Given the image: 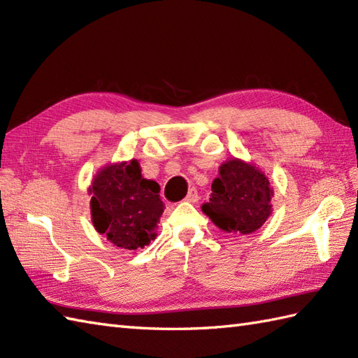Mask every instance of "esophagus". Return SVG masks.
Wrapping results in <instances>:
<instances>
[{"label":"esophagus","instance_id":"esophagus-1","mask_svg":"<svg viewBox=\"0 0 358 358\" xmlns=\"http://www.w3.org/2000/svg\"><path fill=\"white\" fill-rule=\"evenodd\" d=\"M186 201H189V203H196L199 201V192H196V189H191V191H189V194L186 195Z\"/></svg>","mask_w":358,"mask_h":358}]
</instances>
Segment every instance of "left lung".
Masks as SVG:
<instances>
[{"label": "left lung", "instance_id": "left-lung-1", "mask_svg": "<svg viewBox=\"0 0 358 358\" xmlns=\"http://www.w3.org/2000/svg\"><path fill=\"white\" fill-rule=\"evenodd\" d=\"M272 196L269 180L260 167L232 157L218 167L209 203L201 210L222 231L249 235L272 214Z\"/></svg>", "mask_w": 358, "mask_h": 358}]
</instances>
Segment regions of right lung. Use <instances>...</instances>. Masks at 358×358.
<instances>
[{
	"instance_id": "1",
	"label": "right lung",
	"mask_w": 358,
	"mask_h": 358,
	"mask_svg": "<svg viewBox=\"0 0 358 358\" xmlns=\"http://www.w3.org/2000/svg\"><path fill=\"white\" fill-rule=\"evenodd\" d=\"M89 195L95 231L106 235L113 246L140 250L155 240L164 203L158 183L143 178L136 159L98 169Z\"/></svg>"
}]
</instances>
